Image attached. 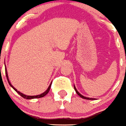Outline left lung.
<instances>
[{
  "mask_svg": "<svg viewBox=\"0 0 126 126\" xmlns=\"http://www.w3.org/2000/svg\"><path fill=\"white\" fill-rule=\"evenodd\" d=\"M74 89H75V92H76V93H77L78 95L80 96L81 97V98H83V99H86V100H94V98H88V97H85V96H84L82 95V94H80V93H79V92H78L77 90V89H76V88H75V86H74Z\"/></svg>",
  "mask_w": 126,
  "mask_h": 126,
  "instance_id": "left-lung-1",
  "label": "left lung"
}]
</instances>
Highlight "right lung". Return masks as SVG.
I'll return each instance as SVG.
<instances>
[{
	"mask_svg": "<svg viewBox=\"0 0 126 126\" xmlns=\"http://www.w3.org/2000/svg\"><path fill=\"white\" fill-rule=\"evenodd\" d=\"M5 74H6V77H7V80H8V83H9V85H10V86H11L13 88H14V90H15V91H16V92H17L19 94H20V96H21L23 97V98H25V99H28V100H30V99H34V98H42V97L44 96L45 95H46V94L48 93V92H49V90L50 88H51V84H52V83H51V84L49 85V86L48 88H47V90H46L45 92H44V93H43L42 94H38V95H36V96H28V95H26V94H23V93H21V92H20L19 91H18L16 89V88H15V87H13L12 85H11V83H10V81H9V79H8V75H7V69H6V66L5 65Z\"/></svg>",
	"mask_w": 126,
	"mask_h": 126,
	"instance_id": "add662e5",
	"label": "right lung"
}]
</instances>
